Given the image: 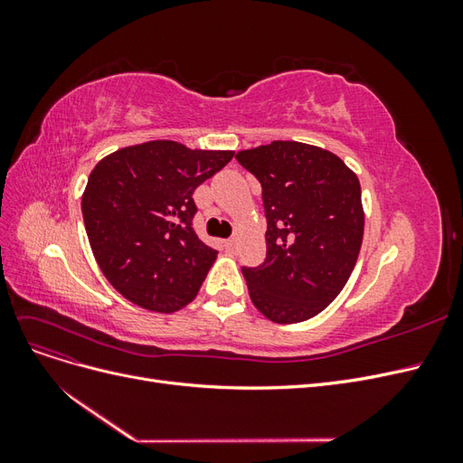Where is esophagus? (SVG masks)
<instances>
[{
    "label": "esophagus",
    "mask_w": 463,
    "mask_h": 463,
    "mask_svg": "<svg viewBox=\"0 0 463 463\" xmlns=\"http://www.w3.org/2000/svg\"><path fill=\"white\" fill-rule=\"evenodd\" d=\"M223 245H226V249H228V250H235V247H237L235 240H228V241H226V243H223Z\"/></svg>",
    "instance_id": "esophagus-1"
}]
</instances>
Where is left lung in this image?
I'll use <instances>...</instances> for the list:
<instances>
[{
  "instance_id": "8db88e82",
  "label": "left lung",
  "mask_w": 463,
  "mask_h": 463,
  "mask_svg": "<svg viewBox=\"0 0 463 463\" xmlns=\"http://www.w3.org/2000/svg\"><path fill=\"white\" fill-rule=\"evenodd\" d=\"M235 158L260 181L266 216V259L243 269L250 301L278 325L313 318L338 298L359 257V179L334 152L298 141Z\"/></svg>"
}]
</instances>
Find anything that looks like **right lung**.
Returning a JSON list of instances; mask_svg holds the SVG:
<instances>
[{"mask_svg":"<svg viewBox=\"0 0 463 463\" xmlns=\"http://www.w3.org/2000/svg\"><path fill=\"white\" fill-rule=\"evenodd\" d=\"M233 150H193L148 141L108 154L82 193L94 259L125 299L154 313L189 305L218 250L193 230V193L233 158Z\"/></svg>","mask_w":463,"mask_h":463,"instance_id":"obj_1","label":"right lung"}]
</instances>
